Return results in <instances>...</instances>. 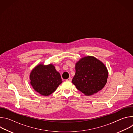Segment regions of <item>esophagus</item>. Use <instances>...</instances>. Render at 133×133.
Instances as JSON below:
<instances>
[{
  "instance_id": "esophagus-1",
  "label": "esophagus",
  "mask_w": 133,
  "mask_h": 133,
  "mask_svg": "<svg viewBox=\"0 0 133 133\" xmlns=\"http://www.w3.org/2000/svg\"><path fill=\"white\" fill-rule=\"evenodd\" d=\"M72 80V78L71 77H69L67 79H66V81H68V82H71Z\"/></svg>"
}]
</instances>
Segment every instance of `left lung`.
<instances>
[{"instance_id":"obj_1","label":"left lung","mask_w":133,"mask_h":133,"mask_svg":"<svg viewBox=\"0 0 133 133\" xmlns=\"http://www.w3.org/2000/svg\"><path fill=\"white\" fill-rule=\"evenodd\" d=\"M72 83L87 96L103 89L107 83L108 71L104 64L92 56L82 58L76 64Z\"/></svg>"}]
</instances>
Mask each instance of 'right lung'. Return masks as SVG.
<instances>
[{
    "instance_id": "obj_1",
    "label": "right lung",
    "mask_w": 133,
    "mask_h": 133,
    "mask_svg": "<svg viewBox=\"0 0 133 133\" xmlns=\"http://www.w3.org/2000/svg\"><path fill=\"white\" fill-rule=\"evenodd\" d=\"M30 84L33 88L44 96H49L62 83L60 74L51 64L38 65L31 72Z\"/></svg>"
}]
</instances>
